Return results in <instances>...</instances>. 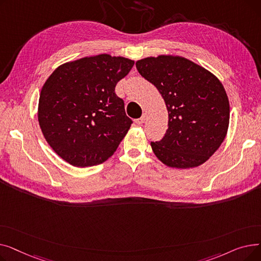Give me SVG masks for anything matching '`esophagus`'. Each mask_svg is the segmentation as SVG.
I'll use <instances>...</instances> for the list:
<instances>
[{
    "label": "esophagus",
    "instance_id": "esophagus-1",
    "mask_svg": "<svg viewBox=\"0 0 261 261\" xmlns=\"http://www.w3.org/2000/svg\"><path fill=\"white\" fill-rule=\"evenodd\" d=\"M146 120V115L143 114V116L139 119H135V123H138V125H142V123H144Z\"/></svg>",
    "mask_w": 261,
    "mask_h": 261
}]
</instances>
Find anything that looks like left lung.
I'll return each mask as SVG.
<instances>
[{"mask_svg": "<svg viewBox=\"0 0 261 261\" xmlns=\"http://www.w3.org/2000/svg\"><path fill=\"white\" fill-rule=\"evenodd\" d=\"M139 73L159 90L168 110V129L151 142L166 166L187 169L202 165L224 141L229 102L213 73L181 56L160 55L136 61Z\"/></svg>", "mask_w": 261, "mask_h": 261, "instance_id": "8db88e82", "label": "left lung"}]
</instances>
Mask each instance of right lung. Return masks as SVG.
Here are the masks:
<instances>
[{
	"instance_id": "obj_1",
	"label": "right lung",
	"mask_w": 261,
	"mask_h": 261,
	"mask_svg": "<svg viewBox=\"0 0 261 261\" xmlns=\"http://www.w3.org/2000/svg\"><path fill=\"white\" fill-rule=\"evenodd\" d=\"M133 60L109 54L61 64L40 93L38 120L44 138L75 167L98 165L112 156L132 120L115 94Z\"/></svg>"
}]
</instances>
